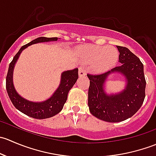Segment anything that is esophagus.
Wrapping results in <instances>:
<instances>
[{
  "mask_svg": "<svg viewBox=\"0 0 156 156\" xmlns=\"http://www.w3.org/2000/svg\"><path fill=\"white\" fill-rule=\"evenodd\" d=\"M78 75H79V77L85 76L86 72H85V70L84 69V68H82V67H80L79 71H78Z\"/></svg>",
  "mask_w": 156,
  "mask_h": 156,
  "instance_id": "obj_1",
  "label": "esophagus"
}]
</instances>
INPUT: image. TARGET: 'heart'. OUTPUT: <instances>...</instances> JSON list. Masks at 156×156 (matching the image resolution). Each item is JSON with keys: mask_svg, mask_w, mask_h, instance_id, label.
Returning a JSON list of instances; mask_svg holds the SVG:
<instances>
[{"mask_svg": "<svg viewBox=\"0 0 156 156\" xmlns=\"http://www.w3.org/2000/svg\"><path fill=\"white\" fill-rule=\"evenodd\" d=\"M83 56L88 62H95L94 70L103 73L112 68L119 59L118 50L113 47L92 46L85 48Z\"/></svg>", "mask_w": 156, "mask_h": 156, "instance_id": "b5f03b06", "label": "heart"}]
</instances>
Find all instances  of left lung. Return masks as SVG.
Here are the masks:
<instances>
[{
  "label": "left lung",
  "instance_id": "obj_1",
  "mask_svg": "<svg viewBox=\"0 0 156 156\" xmlns=\"http://www.w3.org/2000/svg\"><path fill=\"white\" fill-rule=\"evenodd\" d=\"M119 66L99 75H89L88 106L94 116L107 122H120L132 117L145 99L146 80L144 65L129 49L117 46ZM119 73L125 78V89L115 94H107L105 84L108 76Z\"/></svg>",
  "mask_w": 156,
  "mask_h": 156
}]
</instances>
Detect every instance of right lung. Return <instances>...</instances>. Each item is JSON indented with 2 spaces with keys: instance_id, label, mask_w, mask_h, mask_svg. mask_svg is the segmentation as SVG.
<instances>
[{
  "instance_id": "right-lung-1",
  "label": "right lung",
  "mask_w": 156,
  "mask_h": 156,
  "mask_svg": "<svg viewBox=\"0 0 156 156\" xmlns=\"http://www.w3.org/2000/svg\"><path fill=\"white\" fill-rule=\"evenodd\" d=\"M58 40L59 37H40L31 41L29 44L24 45L20 49L9 66L8 72L6 78V88L7 94L13 106L19 111L29 117L37 119H44L53 117L58 114L62 109L64 104L66 102L69 90L73 87L78 78V68L63 72L61 74L60 83L57 89L50 98L41 102H33L26 100L20 96L16 90L12 81V74L16 63L23 50L29 46L35 44L56 41Z\"/></svg>"
}]
</instances>
